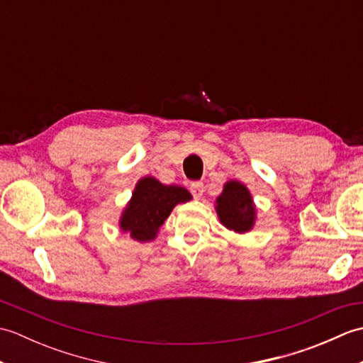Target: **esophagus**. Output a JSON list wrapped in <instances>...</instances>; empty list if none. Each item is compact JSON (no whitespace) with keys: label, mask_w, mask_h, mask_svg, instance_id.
Listing matches in <instances>:
<instances>
[{"label":"esophagus","mask_w":363,"mask_h":363,"mask_svg":"<svg viewBox=\"0 0 363 363\" xmlns=\"http://www.w3.org/2000/svg\"><path fill=\"white\" fill-rule=\"evenodd\" d=\"M190 191H191V195H194L195 198H201V196H203V194H204V184H203V182H199V181L191 182Z\"/></svg>","instance_id":"esophagus-1"}]
</instances>
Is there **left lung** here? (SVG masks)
<instances>
[{"instance_id": "left-lung-1", "label": "left lung", "mask_w": 363, "mask_h": 363, "mask_svg": "<svg viewBox=\"0 0 363 363\" xmlns=\"http://www.w3.org/2000/svg\"><path fill=\"white\" fill-rule=\"evenodd\" d=\"M220 221L235 233H246L252 228L254 206L248 189L237 181H230L217 199Z\"/></svg>"}]
</instances>
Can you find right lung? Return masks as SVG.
I'll use <instances>...</instances> for the list:
<instances>
[{"mask_svg": "<svg viewBox=\"0 0 363 363\" xmlns=\"http://www.w3.org/2000/svg\"><path fill=\"white\" fill-rule=\"evenodd\" d=\"M189 199L191 195L184 187L164 186L154 177H143L138 181L133 199L123 213L121 229L128 230L138 242L152 240L173 207Z\"/></svg>", "mask_w": 363, "mask_h": 363, "instance_id": "obj_1", "label": "right lung"}]
</instances>
